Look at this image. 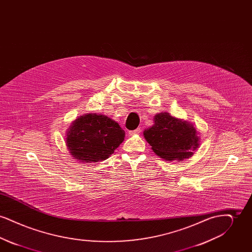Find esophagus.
<instances>
[{
  "instance_id": "1",
  "label": "esophagus",
  "mask_w": 252,
  "mask_h": 252,
  "mask_svg": "<svg viewBox=\"0 0 252 252\" xmlns=\"http://www.w3.org/2000/svg\"><path fill=\"white\" fill-rule=\"evenodd\" d=\"M142 131V128L141 127H138L137 129H135V130H132V131L128 132V134H129V136H133V135H137V134H140Z\"/></svg>"
}]
</instances>
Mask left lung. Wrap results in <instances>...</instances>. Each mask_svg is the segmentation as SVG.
Instances as JSON below:
<instances>
[{
    "instance_id": "8db88e82",
    "label": "left lung",
    "mask_w": 252,
    "mask_h": 252,
    "mask_svg": "<svg viewBox=\"0 0 252 252\" xmlns=\"http://www.w3.org/2000/svg\"><path fill=\"white\" fill-rule=\"evenodd\" d=\"M144 137L154 153L167 161L189 158L200 144L192 123L176 118L168 112L154 116V125L144 129Z\"/></svg>"
}]
</instances>
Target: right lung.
I'll return each instance as SVG.
<instances>
[{
  "instance_id": "1",
  "label": "right lung",
  "mask_w": 252,
  "mask_h": 252,
  "mask_svg": "<svg viewBox=\"0 0 252 252\" xmlns=\"http://www.w3.org/2000/svg\"><path fill=\"white\" fill-rule=\"evenodd\" d=\"M126 133L119 124L108 116L87 113L73 121L66 133L70 155L80 162L107 159L125 140Z\"/></svg>"
}]
</instances>
